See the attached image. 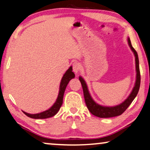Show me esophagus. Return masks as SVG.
I'll return each instance as SVG.
<instances>
[{"label":"esophagus","mask_w":150,"mask_h":150,"mask_svg":"<svg viewBox=\"0 0 150 150\" xmlns=\"http://www.w3.org/2000/svg\"><path fill=\"white\" fill-rule=\"evenodd\" d=\"M73 69L75 74H77L79 72L80 69H81V64L77 62H74L73 64Z\"/></svg>","instance_id":"obj_1"}]
</instances>
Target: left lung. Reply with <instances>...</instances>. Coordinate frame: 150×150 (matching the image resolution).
<instances>
[{"instance_id":"8db88e82","label":"left lung","mask_w":150,"mask_h":150,"mask_svg":"<svg viewBox=\"0 0 150 150\" xmlns=\"http://www.w3.org/2000/svg\"><path fill=\"white\" fill-rule=\"evenodd\" d=\"M128 43L129 45L130 49L134 54L135 56V64H136V71H137V76H136V82L134 84V86L132 89L131 93L127 98L121 104L116 105L114 107H104L97 104L94 101L93 99L92 98L91 96L88 91L87 85H86V81L81 77H79V79L81 82L82 88L83 91V96L85 102L87 106L88 110L90 111L92 114H93L95 116L98 117H115L117 115H120L122 114L126 109L129 107V105L131 104V103L135 98L136 96L137 95L139 88H140L141 83V75H140V71H139V58L138 54L137 53L136 50L134 49L132 46L131 42L129 38L128 39Z\"/></svg>"}]
</instances>
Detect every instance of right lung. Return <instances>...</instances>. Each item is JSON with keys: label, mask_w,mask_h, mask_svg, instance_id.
Segmentation results:
<instances>
[{"label": "right lung", "mask_w": 150, "mask_h": 150, "mask_svg": "<svg viewBox=\"0 0 150 150\" xmlns=\"http://www.w3.org/2000/svg\"><path fill=\"white\" fill-rule=\"evenodd\" d=\"M72 67H71L68 70L66 71L64 75H63L61 80L60 85V90H59V94L58 96V98L56 99V101L55 102L53 106L50 107L49 109L46 110L43 112L36 113V114H30V113H26L23 111L25 115L31 118H34V119H45V118H49L51 117H53L58 113L59 109H60V107L62 106V102H63V96H64V93L66 89L67 84L69 83V81L71 79L75 77L74 73L72 72Z\"/></svg>", "instance_id": "add662e5"}]
</instances>
